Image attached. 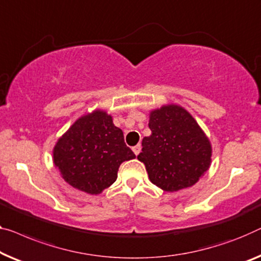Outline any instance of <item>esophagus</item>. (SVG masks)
Masks as SVG:
<instances>
[{
	"mask_svg": "<svg viewBox=\"0 0 261 261\" xmlns=\"http://www.w3.org/2000/svg\"><path fill=\"white\" fill-rule=\"evenodd\" d=\"M141 150H142L141 144H138V145H136V146L132 147V151H134L136 155H138V154H139V152H141Z\"/></svg>",
	"mask_w": 261,
	"mask_h": 261,
	"instance_id": "esophagus-1",
	"label": "esophagus"
}]
</instances>
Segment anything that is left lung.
I'll list each match as a JSON object with an SVG mask.
<instances>
[{"instance_id":"8db88e82","label":"left lung","mask_w":261,"mask_h":261,"mask_svg":"<svg viewBox=\"0 0 261 261\" xmlns=\"http://www.w3.org/2000/svg\"><path fill=\"white\" fill-rule=\"evenodd\" d=\"M151 135L142 141L138 161L145 164L152 184L168 192L190 188L211 164L208 138L191 115L179 106L150 112Z\"/></svg>"}]
</instances>
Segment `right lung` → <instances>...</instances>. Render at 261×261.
<instances>
[{
  "label": "right lung",
  "instance_id": "obj_1",
  "mask_svg": "<svg viewBox=\"0 0 261 261\" xmlns=\"http://www.w3.org/2000/svg\"><path fill=\"white\" fill-rule=\"evenodd\" d=\"M136 158L123 131L106 111L82 116L58 139L54 164L63 179L81 191L98 194L117 179L119 165Z\"/></svg>",
  "mask_w": 261,
  "mask_h": 261
}]
</instances>
